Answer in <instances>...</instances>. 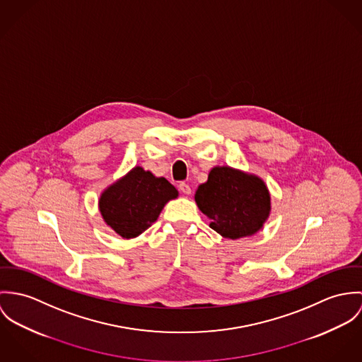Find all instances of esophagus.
Listing matches in <instances>:
<instances>
[{
    "instance_id": "34e87169",
    "label": "esophagus",
    "mask_w": 362,
    "mask_h": 362,
    "mask_svg": "<svg viewBox=\"0 0 362 362\" xmlns=\"http://www.w3.org/2000/svg\"><path fill=\"white\" fill-rule=\"evenodd\" d=\"M179 190H180L183 194H190V193H192V187H190L187 183H185V182H182V183L179 185Z\"/></svg>"
}]
</instances>
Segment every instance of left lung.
Listing matches in <instances>:
<instances>
[{"label": "left lung", "mask_w": 362, "mask_h": 362, "mask_svg": "<svg viewBox=\"0 0 362 362\" xmlns=\"http://www.w3.org/2000/svg\"><path fill=\"white\" fill-rule=\"evenodd\" d=\"M196 202L209 226L226 239L257 233L271 212V196L265 183L229 166H216L199 186Z\"/></svg>", "instance_id": "8db88e82"}]
</instances>
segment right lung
<instances>
[{"label": "right lung", "mask_w": 362, "mask_h": 362, "mask_svg": "<svg viewBox=\"0 0 362 362\" xmlns=\"http://www.w3.org/2000/svg\"><path fill=\"white\" fill-rule=\"evenodd\" d=\"M176 197L177 190L165 177L136 166L101 194L98 205L105 223L123 239H132L148 229L165 204Z\"/></svg>", "instance_id": "obj_1"}]
</instances>
